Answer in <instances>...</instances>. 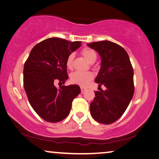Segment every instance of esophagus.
Masks as SVG:
<instances>
[{
    "mask_svg": "<svg viewBox=\"0 0 159 159\" xmlns=\"http://www.w3.org/2000/svg\"><path fill=\"white\" fill-rule=\"evenodd\" d=\"M86 90V88L85 87H83V86H81V93H84L85 91Z\"/></svg>",
    "mask_w": 159,
    "mask_h": 159,
    "instance_id": "34e87169",
    "label": "esophagus"
}]
</instances>
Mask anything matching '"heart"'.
Returning a JSON list of instances; mask_svg holds the SVG:
<instances>
[{
    "instance_id": "1",
    "label": "heart",
    "mask_w": 159,
    "mask_h": 159,
    "mask_svg": "<svg viewBox=\"0 0 159 159\" xmlns=\"http://www.w3.org/2000/svg\"><path fill=\"white\" fill-rule=\"evenodd\" d=\"M81 54L86 59V60L90 63L94 62L97 60V55L96 52L94 49L90 48H84L81 50ZM74 55L73 53L70 54L67 57L66 60V65L67 68L71 69L73 67ZM94 75L91 72L86 71H75L72 73L70 76L71 81L74 84H78L80 86H86L87 85L91 80L92 79Z\"/></svg>"
}]
</instances>
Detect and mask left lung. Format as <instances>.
<instances>
[{
  "instance_id": "left-lung-1",
  "label": "left lung",
  "mask_w": 159,
  "mask_h": 159,
  "mask_svg": "<svg viewBox=\"0 0 159 159\" xmlns=\"http://www.w3.org/2000/svg\"><path fill=\"white\" fill-rule=\"evenodd\" d=\"M87 46L100 55L101 67L95 82L106 87L95 92L91 115L100 124H111L121 117L134 95L132 65L126 50L113 42H93Z\"/></svg>"
}]
</instances>
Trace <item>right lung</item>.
I'll return each mask as SVG.
<instances>
[{"instance_id":"1","label":"right lung","mask_w":159,"mask_h":159,"mask_svg":"<svg viewBox=\"0 0 159 159\" xmlns=\"http://www.w3.org/2000/svg\"><path fill=\"white\" fill-rule=\"evenodd\" d=\"M81 45V41L50 38L34 46L25 63L23 83L29 102L46 121L65 119L70 112L73 99L81 92L76 84L59 89L54 86L55 81L65 84L68 79L67 58Z\"/></svg>"}]
</instances>
